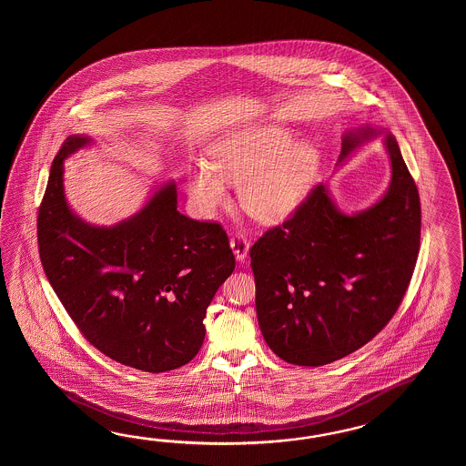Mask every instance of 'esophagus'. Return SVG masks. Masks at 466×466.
I'll use <instances>...</instances> for the list:
<instances>
[{"label": "esophagus", "instance_id": "1", "mask_svg": "<svg viewBox=\"0 0 466 466\" xmlns=\"http://www.w3.org/2000/svg\"><path fill=\"white\" fill-rule=\"evenodd\" d=\"M229 247L233 249V253H235L238 261H245L248 249H249V241H248L247 238L243 237V235H239V233L233 235L231 239H229Z\"/></svg>", "mask_w": 466, "mask_h": 466}]
</instances>
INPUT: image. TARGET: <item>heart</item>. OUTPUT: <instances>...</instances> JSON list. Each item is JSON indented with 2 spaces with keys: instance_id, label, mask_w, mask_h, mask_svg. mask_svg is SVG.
I'll return each instance as SVG.
<instances>
[{
  "instance_id": "1",
  "label": "heart",
  "mask_w": 466,
  "mask_h": 466,
  "mask_svg": "<svg viewBox=\"0 0 466 466\" xmlns=\"http://www.w3.org/2000/svg\"><path fill=\"white\" fill-rule=\"evenodd\" d=\"M321 163L309 141L295 143L287 128L253 127L219 139L209 149L208 165L189 169L187 191L203 215L228 203L229 187L239 188V205L261 223H279L303 203Z\"/></svg>"
}]
</instances>
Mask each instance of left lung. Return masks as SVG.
I'll return each instance as SVG.
<instances>
[{
  "instance_id": "1",
  "label": "left lung",
  "mask_w": 466,
  "mask_h": 466,
  "mask_svg": "<svg viewBox=\"0 0 466 466\" xmlns=\"http://www.w3.org/2000/svg\"><path fill=\"white\" fill-rule=\"evenodd\" d=\"M380 131H348L339 161ZM391 181L355 215L318 185L289 218L249 249L263 338L291 365L321 367L367 345L393 318L415 269L421 207L393 135Z\"/></svg>"
}]
</instances>
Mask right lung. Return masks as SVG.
I'll return each instance as SVG.
<instances>
[{
    "label": "right lung",
    "mask_w": 466,
    "mask_h": 466,
    "mask_svg": "<svg viewBox=\"0 0 466 466\" xmlns=\"http://www.w3.org/2000/svg\"><path fill=\"white\" fill-rule=\"evenodd\" d=\"M89 141L71 135L53 159L38 211L43 269L103 355L148 373L183 367L203 345L207 308L235 269L227 231L181 215L173 181L118 225L85 223L65 198L63 161Z\"/></svg>",
    "instance_id": "right-lung-1"
}]
</instances>
